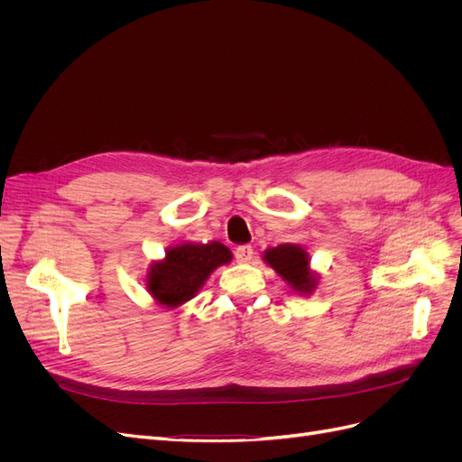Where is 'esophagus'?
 I'll return each instance as SVG.
<instances>
[{"mask_svg": "<svg viewBox=\"0 0 462 462\" xmlns=\"http://www.w3.org/2000/svg\"><path fill=\"white\" fill-rule=\"evenodd\" d=\"M253 246L250 245H241V246H236L235 248V258H236V262H241V263H246V262H250L253 260Z\"/></svg>", "mask_w": 462, "mask_h": 462, "instance_id": "1", "label": "esophagus"}]
</instances>
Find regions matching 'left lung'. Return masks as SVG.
Returning a JSON list of instances; mask_svg holds the SVG:
<instances>
[{"label":"left lung","instance_id":"obj_1","mask_svg":"<svg viewBox=\"0 0 462 462\" xmlns=\"http://www.w3.org/2000/svg\"><path fill=\"white\" fill-rule=\"evenodd\" d=\"M262 260L299 295H312L318 287V273L310 270V256L300 245H277L263 253Z\"/></svg>","mask_w":462,"mask_h":462}]
</instances>
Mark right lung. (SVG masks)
I'll list each match as a JSON object with an SVG mask.
<instances>
[{
	"label": "right lung",
	"instance_id": "obj_1",
	"mask_svg": "<svg viewBox=\"0 0 462 462\" xmlns=\"http://www.w3.org/2000/svg\"><path fill=\"white\" fill-rule=\"evenodd\" d=\"M231 258V250L217 241L175 245L165 250V258L150 263L146 289L158 304L179 309L197 297L212 272Z\"/></svg>",
	"mask_w": 462,
	"mask_h": 462
}]
</instances>
